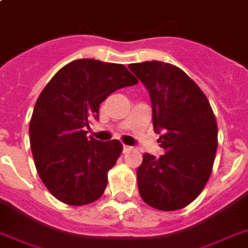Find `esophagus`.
I'll use <instances>...</instances> for the list:
<instances>
[{
	"instance_id": "obj_1",
	"label": "esophagus",
	"mask_w": 248,
	"mask_h": 248,
	"mask_svg": "<svg viewBox=\"0 0 248 248\" xmlns=\"http://www.w3.org/2000/svg\"><path fill=\"white\" fill-rule=\"evenodd\" d=\"M132 148L131 147H128V145H124V153H127V152H130L131 151Z\"/></svg>"
}]
</instances>
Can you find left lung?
<instances>
[{"instance_id":"obj_1","label":"left lung","mask_w":248,"mask_h":248,"mask_svg":"<svg viewBox=\"0 0 248 248\" xmlns=\"http://www.w3.org/2000/svg\"><path fill=\"white\" fill-rule=\"evenodd\" d=\"M143 82L152 103L153 128L161 134L165 155L144 153L136 170L143 201L162 211L188 206L200 196L211 175L217 124L202 90L185 72L163 62L128 65Z\"/></svg>"}]
</instances>
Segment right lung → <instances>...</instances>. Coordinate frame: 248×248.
<instances>
[{"label":"right lung","mask_w":248,"mask_h":248,"mask_svg":"<svg viewBox=\"0 0 248 248\" xmlns=\"http://www.w3.org/2000/svg\"><path fill=\"white\" fill-rule=\"evenodd\" d=\"M138 83L122 64L78 59L56 73L38 96L29 124L33 159L56 200L89 204L104 193L107 173L122 152L118 140L99 141L86 128L116 90Z\"/></svg>","instance_id":"1"}]
</instances>
